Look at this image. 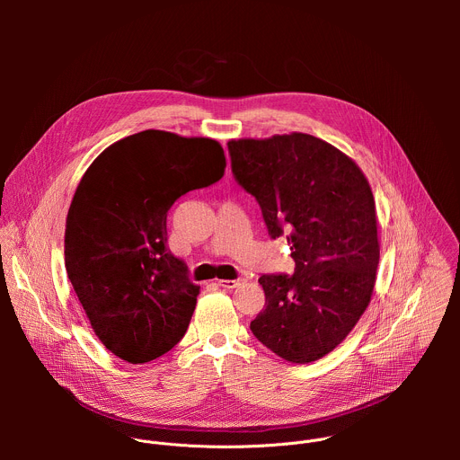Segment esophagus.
I'll use <instances>...</instances> for the list:
<instances>
[{
  "instance_id": "obj_1",
  "label": "esophagus",
  "mask_w": 460,
  "mask_h": 460,
  "mask_svg": "<svg viewBox=\"0 0 460 460\" xmlns=\"http://www.w3.org/2000/svg\"><path fill=\"white\" fill-rule=\"evenodd\" d=\"M217 284H218L220 288H224V289H234V288H238V286L245 284V279H236V280H218Z\"/></svg>"
}]
</instances>
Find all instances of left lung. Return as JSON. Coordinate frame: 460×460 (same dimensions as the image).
<instances>
[{"label": "left lung", "mask_w": 460, "mask_h": 460, "mask_svg": "<svg viewBox=\"0 0 460 460\" xmlns=\"http://www.w3.org/2000/svg\"><path fill=\"white\" fill-rule=\"evenodd\" d=\"M227 147L236 181L295 260L291 277L258 279L266 305L251 332L288 362H314L349 335L373 295L380 245L369 181L342 151L304 133Z\"/></svg>", "instance_id": "obj_1"}]
</instances>
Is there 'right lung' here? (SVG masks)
Returning <instances> with one entry per match:
<instances>
[{
	"instance_id": "add662e5",
	"label": "right lung",
	"mask_w": 460,
	"mask_h": 460,
	"mask_svg": "<svg viewBox=\"0 0 460 460\" xmlns=\"http://www.w3.org/2000/svg\"><path fill=\"white\" fill-rule=\"evenodd\" d=\"M217 140L142 130L85 171L65 226V268L102 344L130 364L155 360L187 332L200 288L167 247V211L224 176Z\"/></svg>"
}]
</instances>
